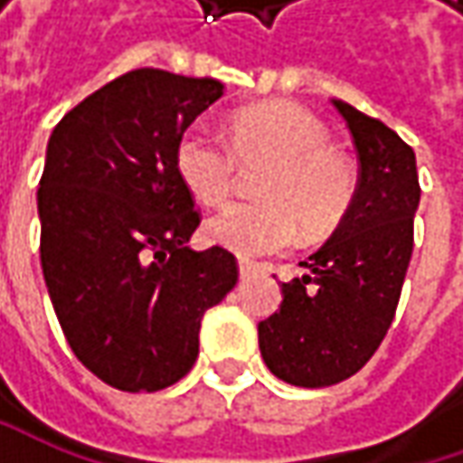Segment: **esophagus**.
<instances>
[{
  "instance_id": "esophagus-1",
  "label": "esophagus",
  "mask_w": 463,
  "mask_h": 463,
  "mask_svg": "<svg viewBox=\"0 0 463 463\" xmlns=\"http://www.w3.org/2000/svg\"><path fill=\"white\" fill-rule=\"evenodd\" d=\"M258 273V265L255 262H250V260H240V276L241 278H250Z\"/></svg>"
}]
</instances>
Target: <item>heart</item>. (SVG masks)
Listing matches in <instances>:
<instances>
[{"label": "heart", "mask_w": 463, "mask_h": 463, "mask_svg": "<svg viewBox=\"0 0 463 463\" xmlns=\"http://www.w3.org/2000/svg\"><path fill=\"white\" fill-rule=\"evenodd\" d=\"M232 143L203 123L190 126L175 152L177 172L205 205H219L237 183L240 162H273L260 180L262 203H232L205 223V237L241 258L317 237L343 222L355 195V172L329 146L327 126L291 102H265L232 118Z\"/></svg>", "instance_id": "heart-1"}]
</instances>
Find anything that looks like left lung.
Listing matches in <instances>:
<instances>
[{
    "instance_id": "obj_1",
    "label": "left lung",
    "mask_w": 463,
    "mask_h": 463,
    "mask_svg": "<svg viewBox=\"0 0 463 463\" xmlns=\"http://www.w3.org/2000/svg\"><path fill=\"white\" fill-rule=\"evenodd\" d=\"M350 128L361 177L340 226L280 283V309L258 325L262 361L280 382L319 389L358 373L382 345L412 258L420 205L415 152L376 118L332 99Z\"/></svg>"
}]
</instances>
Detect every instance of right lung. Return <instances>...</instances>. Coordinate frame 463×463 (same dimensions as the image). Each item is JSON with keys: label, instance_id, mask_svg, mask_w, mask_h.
Returning a JSON list of instances; mask_svg holds the SVG:
<instances>
[{"label": "right lung", "instance_id": "1", "mask_svg": "<svg viewBox=\"0 0 463 463\" xmlns=\"http://www.w3.org/2000/svg\"><path fill=\"white\" fill-rule=\"evenodd\" d=\"M219 80L136 69L53 128L38 187L41 265L74 355L120 392H159L198 358L201 319L237 286L223 247H185L201 223L177 172L187 126Z\"/></svg>", "mask_w": 463, "mask_h": 463}]
</instances>
